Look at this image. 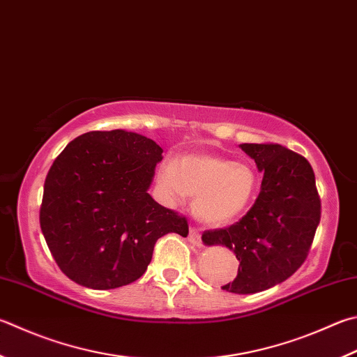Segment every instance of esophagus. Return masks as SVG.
<instances>
[{"instance_id":"1","label":"esophagus","mask_w":357,"mask_h":357,"mask_svg":"<svg viewBox=\"0 0 357 357\" xmlns=\"http://www.w3.org/2000/svg\"><path fill=\"white\" fill-rule=\"evenodd\" d=\"M189 242H190L192 245H195V246H201V245H203V242H201V236H199V232H198L195 228H192V229H190Z\"/></svg>"}]
</instances>
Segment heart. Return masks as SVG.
Listing matches in <instances>:
<instances>
[{"label":"heart","instance_id":"b5f03b06","mask_svg":"<svg viewBox=\"0 0 357 357\" xmlns=\"http://www.w3.org/2000/svg\"><path fill=\"white\" fill-rule=\"evenodd\" d=\"M156 185L167 201L193 197L192 211L207 225H226L255 198L257 176L250 165L211 154H187L159 165Z\"/></svg>","mask_w":357,"mask_h":357}]
</instances>
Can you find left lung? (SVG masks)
Masks as SVG:
<instances>
[{"label":"left lung","instance_id":"obj_1","mask_svg":"<svg viewBox=\"0 0 357 357\" xmlns=\"http://www.w3.org/2000/svg\"><path fill=\"white\" fill-rule=\"evenodd\" d=\"M262 172L255 204L238 222L203 232L204 245H223L234 251L236 280L222 289L256 294L286 281L306 261L321 203L315 174L306 158L278 144H242Z\"/></svg>","mask_w":357,"mask_h":357}]
</instances>
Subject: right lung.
Wrapping results in <instances>:
<instances>
[{
    "instance_id": "obj_1",
    "label": "right lung",
    "mask_w": 357,
    "mask_h": 357,
    "mask_svg": "<svg viewBox=\"0 0 357 357\" xmlns=\"http://www.w3.org/2000/svg\"><path fill=\"white\" fill-rule=\"evenodd\" d=\"M162 151L145 135L114 129L82 134L56 158L40 228L71 281L96 290L126 286L146 271L158 238L189 234L185 217L148 193Z\"/></svg>"
}]
</instances>
